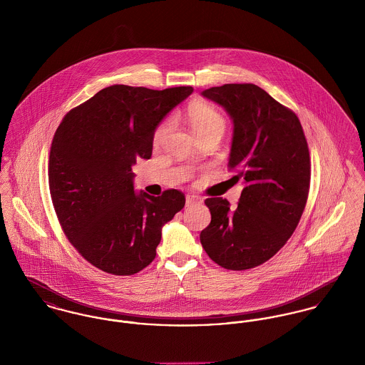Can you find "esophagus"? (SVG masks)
I'll return each instance as SVG.
<instances>
[{"instance_id":"1","label":"esophagus","mask_w":365,"mask_h":365,"mask_svg":"<svg viewBox=\"0 0 365 365\" xmlns=\"http://www.w3.org/2000/svg\"><path fill=\"white\" fill-rule=\"evenodd\" d=\"M202 200L198 197V195H194V194H188L185 197V204L187 207H192V205H197V204H201Z\"/></svg>"}]
</instances>
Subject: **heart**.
<instances>
[{"label": "heart", "mask_w": 365, "mask_h": 365, "mask_svg": "<svg viewBox=\"0 0 365 365\" xmlns=\"http://www.w3.org/2000/svg\"><path fill=\"white\" fill-rule=\"evenodd\" d=\"M185 119L198 138L212 133L222 136L226 129V119L223 118V115L216 108L205 103H192L188 105L185 110ZM168 130L170 122H161L153 133V143H160Z\"/></svg>", "instance_id": "1"}]
</instances>
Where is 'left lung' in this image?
<instances>
[{"instance_id":"8db88e82","label":"left lung","mask_w":365,"mask_h":365,"mask_svg":"<svg viewBox=\"0 0 365 365\" xmlns=\"http://www.w3.org/2000/svg\"><path fill=\"white\" fill-rule=\"evenodd\" d=\"M233 120L229 168L245 188L236 208L208 198L210 223L201 232L209 257L243 271L269 260L297 229L308 201L311 157L294 110L255 84H225L202 93Z\"/></svg>"}]
</instances>
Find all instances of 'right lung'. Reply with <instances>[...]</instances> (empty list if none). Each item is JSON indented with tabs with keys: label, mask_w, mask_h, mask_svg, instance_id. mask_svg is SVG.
<instances>
[{
	"label": "right lung",
	"mask_w": 365,
	"mask_h": 365,
	"mask_svg": "<svg viewBox=\"0 0 365 365\" xmlns=\"http://www.w3.org/2000/svg\"><path fill=\"white\" fill-rule=\"evenodd\" d=\"M192 91L110 86L68 110L53 136L49 188L58 223L73 247L108 274L148 267L161 227L185 205L178 190L136 194L132 167L150 158L157 125Z\"/></svg>",
	"instance_id": "1"
}]
</instances>
